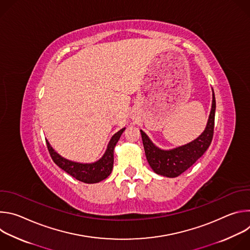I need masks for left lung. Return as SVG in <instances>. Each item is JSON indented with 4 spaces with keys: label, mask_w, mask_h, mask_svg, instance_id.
<instances>
[{
    "label": "left lung",
    "mask_w": 250,
    "mask_h": 250,
    "mask_svg": "<svg viewBox=\"0 0 250 250\" xmlns=\"http://www.w3.org/2000/svg\"><path fill=\"white\" fill-rule=\"evenodd\" d=\"M216 113V98L212 90V103L209 117L204 132L189 144L170 150H163L152 144L146 133L140 129L146 159L152 170L159 175L174 178L190 168L208 148L213 135Z\"/></svg>",
    "instance_id": "1"
}]
</instances>
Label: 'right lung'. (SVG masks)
Listing matches in <instances>:
<instances>
[{
  "instance_id": "obj_1",
  "label": "right lung",
  "mask_w": 250,
  "mask_h": 250,
  "mask_svg": "<svg viewBox=\"0 0 250 250\" xmlns=\"http://www.w3.org/2000/svg\"><path fill=\"white\" fill-rule=\"evenodd\" d=\"M125 129V127L122 128L112 136L104 154L94 163H79L65 159L52 148L47 140L46 146L53 162L62 170L81 182L88 184L98 183L105 179L112 173L114 165V149Z\"/></svg>"
}]
</instances>
